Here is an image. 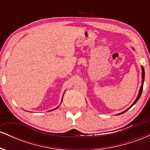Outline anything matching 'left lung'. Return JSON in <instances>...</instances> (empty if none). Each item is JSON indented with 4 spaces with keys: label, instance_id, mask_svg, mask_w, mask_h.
Here are the masks:
<instances>
[{
    "label": "left lung",
    "instance_id": "obj_1",
    "mask_svg": "<svg viewBox=\"0 0 150 150\" xmlns=\"http://www.w3.org/2000/svg\"><path fill=\"white\" fill-rule=\"evenodd\" d=\"M142 85H141V87H140V92H139V94H138V95H137V99H135V101H134V103L133 104H132V106H130V107H132V106H133L134 104H135L136 102H137V101H138V99H140V96H141V94H142V89H143V84H144V68L142 66ZM128 108V109H129ZM128 109H127L126 111H123V112H122V113H119V114H122V113H123L124 112H125V111H128Z\"/></svg>",
    "mask_w": 150,
    "mask_h": 150
}]
</instances>
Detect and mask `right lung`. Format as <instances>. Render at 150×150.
<instances>
[{
  "label": "right lung",
  "mask_w": 150,
  "mask_h": 150,
  "mask_svg": "<svg viewBox=\"0 0 150 150\" xmlns=\"http://www.w3.org/2000/svg\"><path fill=\"white\" fill-rule=\"evenodd\" d=\"M56 108H58V107H56V108H55V109H56Z\"/></svg>",
  "instance_id": "obj_1"
}]
</instances>
